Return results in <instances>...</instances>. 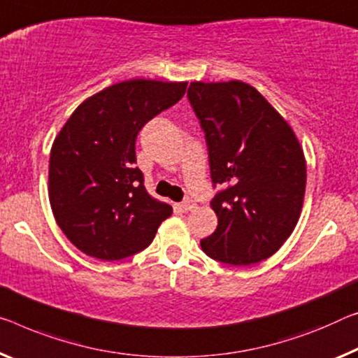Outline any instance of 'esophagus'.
<instances>
[{"mask_svg": "<svg viewBox=\"0 0 358 358\" xmlns=\"http://www.w3.org/2000/svg\"><path fill=\"white\" fill-rule=\"evenodd\" d=\"M195 206H196V203L194 200H190V198H187V200L180 203V210L182 211H192Z\"/></svg>", "mask_w": 358, "mask_h": 358, "instance_id": "esophagus-1", "label": "esophagus"}]
</instances>
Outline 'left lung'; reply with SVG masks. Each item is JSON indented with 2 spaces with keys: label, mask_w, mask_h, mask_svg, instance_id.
I'll list each match as a JSON object with an SVG mask.
<instances>
[{
  "label": "left lung",
  "mask_w": 358,
  "mask_h": 358,
  "mask_svg": "<svg viewBox=\"0 0 358 358\" xmlns=\"http://www.w3.org/2000/svg\"><path fill=\"white\" fill-rule=\"evenodd\" d=\"M205 133L217 229L200 241L211 259L251 266L280 250L298 224L304 153L293 129L255 87L194 81L187 91Z\"/></svg>",
  "instance_id": "obj_1"
}]
</instances>
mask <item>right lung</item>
Listing matches in <instances>:
<instances>
[{"mask_svg": "<svg viewBox=\"0 0 358 358\" xmlns=\"http://www.w3.org/2000/svg\"><path fill=\"white\" fill-rule=\"evenodd\" d=\"M185 90L187 83L123 81L86 99L60 129L49 157V201L59 227L87 256H133L171 216V206L147 194L136 139Z\"/></svg>", "mask_w": 358, "mask_h": 358, "instance_id": "right-lung-1", "label": "right lung"}]
</instances>
